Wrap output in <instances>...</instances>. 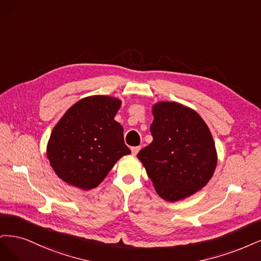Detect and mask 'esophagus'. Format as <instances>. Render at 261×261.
Wrapping results in <instances>:
<instances>
[{
    "mask_svg": "<svg viewBox=\"0 0 261 261\" xmlns=\"http://www.w3.org/2000/svg\"><path fill=\"white\" fill-rule=\"evenodd\" d=\"M140 146H134V147H131V152H132V155H137L139 153L140 150Z\"/></svg>",
    "mask_w": 261,
    "mask_h": 261,
    "instance_id": "34e87169",
    "label": "esophagus"
}]
</instances>
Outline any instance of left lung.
<instances>
[{
  "instance_id": "obj_1",
  "label": "left lung",
  "mask_w": 261,
  "mask_h": 261,
  "mask_svg": "<svg viewBox=\"0 0 261 261\" xmlns=\"http://www.w3.org/2000/svg\"><path fill=\"white\" fill-rule=\"evenodd\" d=\"M153 142L138 158L157 194L176 201L203 189L217 166V152L206 122L192 108L175 102L153 106Z\"/></svg>"
}]
</instances>
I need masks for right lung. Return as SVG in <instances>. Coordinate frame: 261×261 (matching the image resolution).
Here are the masks:
<instances>
[{"label": "right lung", "mask_w": 261, "mask_h": 261, "mask_svg": "<svg viewBox=\"0 0 261 261\" xmlns=\"http://www.w3.org/2000/svg\"><path fill=\"white\" fill-rule=\"evenodd\" d=\"M121 100L105 95L78 100L65 113L49 137L46 156L60 178L81 190L96 188L114 165L131 150L114 118Z\"/></svg>", "instance_id": "right-lung-1"}]
</instances>
